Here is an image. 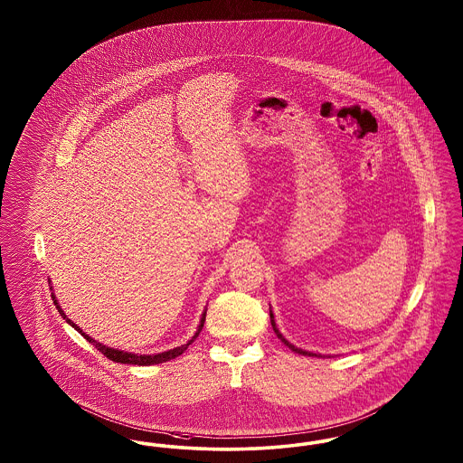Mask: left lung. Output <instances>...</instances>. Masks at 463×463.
<instances>
[{
	"label": "left lung",
	"instance_id": "1",
	"mask_svg": "<svg viewBox=\"0 0 463 463\" xmlns=\"http://www.w3.org/2000/svg\"><path fill=\"white\" fill-rule=\"evenodd\" d=\"M270 322H272L274 333L278 334L279 339H280V341H282V343H284V345H286L289 350L299 353V354H305V356H322V354H317V353L305 352V350H301V348H297L295 345H291V343H289V341H288V339H286L282 334L279 333L278 326H276V320H274V314H272V312H270Z\"/></svg>",
	"mask_w": 463,
	"mask_h": 463
}]
</instances>
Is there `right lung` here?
<instances>
[{
  "mask_svg": "<svg viewBox=\"0 0 463 463\" xmlns=\"http://www.w3.org/2000/svg\"><path fill=\"white\" fill-rule=\"evenodd\" d=\"M52 297L55 299L56 308H58L60 315L67 320V324H71V326L74 327L77 333L80 334V335H84V339H88L90 343H93L94 346H96L99 352L103 353L107 358H110L111 362H117V364H129V365H156V364H164V362H168V360H172V358L183 354V353L187 350V346L198 337V334L202 333L204 324V315H206V310H204L203 317H202V320H200V326H198L196 333H194V335H193L185 345H181V346H177V348H174V350H168V352L156 353V354H136V353L120 352V350H115V348H109V346H105V345L94 341L90 334L84 333L77 324H74L67 315L63 314V310H61L60 305L56 303L55 295H52Z\"/></svg>",
  "mask_w": 463,
  "mask_h": 463,
  "instance_id": "add662e5",
  "label": "right lung"
}]
</instances>
